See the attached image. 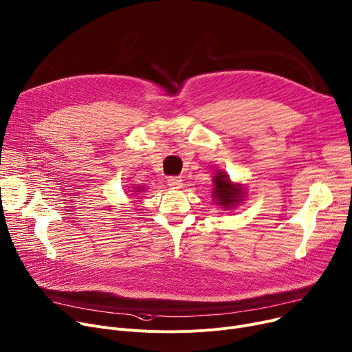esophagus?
<instances>
[{
  "mask_svg": "<svg viewBox=\"0 0 352 352\" xmlns=\"http://www.w3.org/2000/svg\"><path fill=\"white\" fill-rule=\"evenodd\" d=\"M167 184L171 186V188H179V186L182 185V179H181V177H170L167 179Z\"/></svg>",
  "mask_w": 352,
  "mask_h": 352,
  "instance_id": "obj_1",
  "label": "esophagus"
}]
</instances>
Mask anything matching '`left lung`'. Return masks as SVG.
<instances>
[{
	"label": "left lung",
	"mask_w": 352,
	"mask_h": 352,
	"mask_svg": "<svg viewBox=\"0 0 352 352\" xmlns=\"http://www.w3.org/2000/svg\"><path fill=\"white\" fill-rule=\"evenodd\" d=\"M214 182H215L214 197L217 198L218 204L223 205V208H230L236 202L242 201V199H239L241 195H243L242 190L239 188V185H232L229 177H226L223 174L215 175Z\"/></svg>",
	"instance_id": "left-lung-1"
}]
</instances>
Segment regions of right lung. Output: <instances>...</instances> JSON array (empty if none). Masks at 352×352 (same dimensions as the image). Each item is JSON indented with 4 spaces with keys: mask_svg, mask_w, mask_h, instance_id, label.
<instances>
[{
    "mask_svg": "<svg viewBox=\"0 0 352 352\" xmlns=\"http://www.w3.org/2000/svg\"><path fill=\"white\" fill-rule=\"evenodd\" d=\"M140 188H142V186H137V188H135L137 191L135 192H142V190H140Z\"/></svg>",
    "mask_w": 352,
    "mask_h": 352,
    "instance_id": "obj_1",
    "label": "right lung"
}]
</instances>
